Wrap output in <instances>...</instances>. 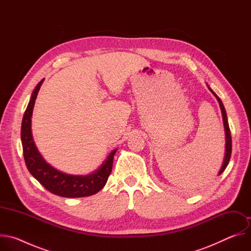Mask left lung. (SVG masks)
Wrapping results in <instances>:
<instances>
[{
	"mask_svg": "<svg viewBox=\"0 0 251 251\" xmlns=\"http://www.w3.org/2000/svg\"><path fill=\"white\" fill-rule=\"evenodd\" d=\"M208 89L210 90V92L214 95V97H216L218 99V102L220 104V107H221V110H222V115H223V121H224V126H225V132H226V152H225V158H224V162H223V165H222V168L219 172V176L226 170V168L227 167L228 165V162H229V159H230V156H231V135H230V130H229V126H228V122H227V116H226V109H225V106L221 100V98L214 93L212 91V89L207 85Z\"/></svg>",
	"mask_w": 251,
	"mask_h": 251,
	"instance_id": "8db88e82",
	"label": "left lung"
}]
</instances>
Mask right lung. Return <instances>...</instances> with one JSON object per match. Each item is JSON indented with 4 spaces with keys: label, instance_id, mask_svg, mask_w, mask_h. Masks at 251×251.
<instances>
[{
    "label": "right lung",
    "instance_id": "right-lung-1",
    "mask_svg": "<svg viewBox=\"0 0 251 251\" xmlns=\"http://www.w3.org/2000/svg\"><path fill=\"white\" fill-rule=\"evenodd\" d=\"M42 79L33 89L25 111L21 139L24 158L28 172L50 193L63 198H83L98 193L105 186L111 174L113 158L117 149L113 150L94 172L88 175H70L50 165L38 150L31 133V116L35 99L44 82Z\"/></svg>",
    "mask_w": 251,
    "mask_h": 251
}]
</instances>
